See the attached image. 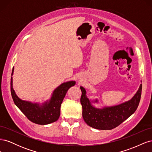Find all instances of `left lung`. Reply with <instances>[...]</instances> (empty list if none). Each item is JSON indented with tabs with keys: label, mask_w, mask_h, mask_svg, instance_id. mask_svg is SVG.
I'll return each instance as SVG.
<instances>
[{
	"label": "left lung",
	"mask_w": 152,
	"mask_h": 152,
	"mask_svg": "<svg viewBox=\"0 0 152 152\" xmlns=\"http://www.w3.org/2000/svg\"><path fill=\"white\" fill-rule=\"evenodd\" d=\"M82 91L80 103L82 107V117L85 122L90 127L100 130H110L120 125L135 112L141 98L142 84L129 100L113 106L96 107L94 103L99 104L96 98L91 99L87 96L84 87L80 86Z\"/></svg>",
	"instance_id": "1"
}]
</instances>
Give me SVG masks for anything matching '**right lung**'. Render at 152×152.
I'll use <instances>...</instances> for the list:
<instances>
[{
  "mask_svg": "<svg viewBox=\"0 0 152 152\" xmlns=\"http://www.w3.org/2000/svg\"><path fill=\"white\" fill-rule=\"evenodd\" d=\"M13 73L14 67L11 76L13 75ZM12 84V77H11V92L16 107L32 122L40 125H47L58 121L60 115V108L63 100L68 89L75 84V81L63 82L53 91L49 99L42 103L32 102L20 99L14 90Z\"/></svg>",
  "mask_w": 152,
  "mask_h": 152,
  "instance_id": "right-lung-1",
  "label": "right lung"
}]
</instances>
